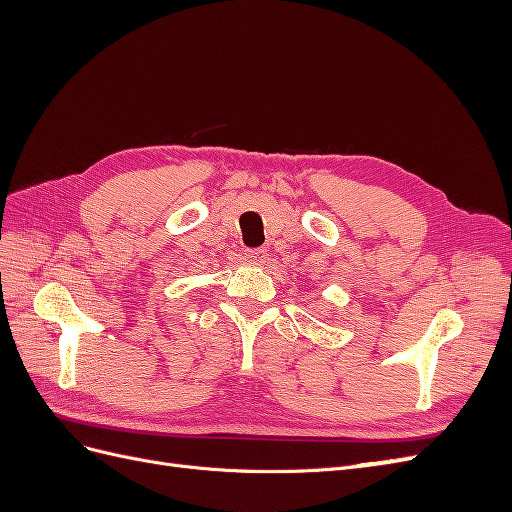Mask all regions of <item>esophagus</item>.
<instances>
[{
  "label": "esophagus",
  "instance_id": "1",
  "mask_svg": "<svg viewBox=\"0 0 512 512\" xmlns=\"http://www.w3.org/2000/svg\"><path fill=\"white\" fill-rule=\"evenodd\" d=\"M243 258L250 262V265H262V262H267L269 252L265 250V247H256V250H245Z\"/></svg>",
  "mask_w": 512,
  "mask_h": 512
}]
</instances>
